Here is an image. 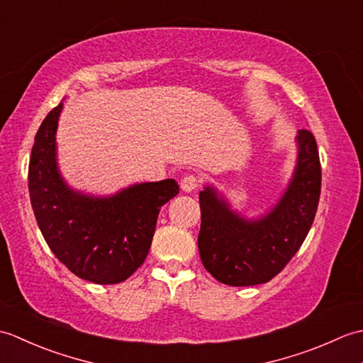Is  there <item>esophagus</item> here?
I'll use <instances>...</instances> for the list:
<instances>
[{"label":"esophagus","instance_id":"esophagus-1","mask_svg":"<svg viewBox=\"0 0 363 363\" xmlns=\"http://www.w3.org/2000/svg\"><path fill=\"white\" fill-rule=\"evenodd\" d=\"M179 184H181V189L184 191H194L198 187V179H196V176H194V174H187V176L182 177Z\"/></svg>","mask_w":363,"mask_h":363}]
</instances>
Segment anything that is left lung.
<instances>
[{"instance_id":"left-lung-1","label":"left lung","mask_w":363,"mask_h":363,"mask_svg":"<svg viewBox=\"0 0 363 363\" xmlns=\"http://www.w3.org/2000/svg\"><path fill=\"white\" fill-rule=\"evenodd\" d=\"M295 142L298 156L291 179L262 217L246 218L233 211L212 186L199 191L198 250L204 268L217 281L233 287L265 284L303 245L317 213L321 167L312 133L299 129Z\"/></svg>"}]
</instances>
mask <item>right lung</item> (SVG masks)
<instances>
[{
	"mask_svg": "<svg viewBox=\"0 0 363 363\" xmlns=\"http://www.w3.org/2000/svg\"><path fill=\"white\" fill-rule=\"evenodd\" d=\"M62 107L46 115L30 152L28 181L37 225L72 273L95 284H118L148 256L160 207L179 194V186L174 179L140 182L107 196L68 186L57 164Z\"/></svg>",
	"mask_w": 363,
	"mask_h": 363,
	"instance_id": "right-lung-1",
	"label": "right lung"
}]
</instances>
